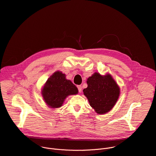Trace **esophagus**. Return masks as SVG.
<instances>
[{"label": "esophagus", "mask_w": 156, "mask_h": 156, "mask_svg": "<svg viewBox=\"0 0 156 156\" xmlns=\"http://www.w3.org/2000/svg\"><path fill=\"white\" fill-rule=\"evenodd\" d=\"M77 88H78L79 92H82V86H77Z\"/></svg>", "instance_id": "1"}]
</instances>
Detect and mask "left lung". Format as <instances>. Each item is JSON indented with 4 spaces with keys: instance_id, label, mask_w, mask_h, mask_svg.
I'll use <instances>...</instances> for the list:
<instances>
[{
    "instance_id": "obj_1",
    "label": "left lung",
    "mask_w": 156,
    "mask_h": 156,
    "mask_svg": "<svg viewBox=\"0 0 156 156\" xmlns=\"http://www.w3.org/2000/svg\"><path fill=\"white\" fill-rule=\"evenodd\" d=\"M87 87L83 90L90 105L99 114L109 112L117 102L120 88L109 74L95 73L87 80Z\"/></svg>"
}]
</instances>
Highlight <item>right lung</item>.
Masks as SVG:
<instances>
[{
  "label": "right lung",
  "instance_id": "obj_1",
  "mask_svg": "<svg viewBox=\"0 0 156 156\" xmlns=\"http://www.w3.org/2000/svg\"><path fill=\"white\" fill-rule=\"evenodd\" d=\"M66 77V74L61 71L55 72L47 79L42 89L43 99L51 108L61 107L67 96L78 93L77 87Z\"/></svg>",
  "mask_w": 156,
  "mask_h": 156
}]
</instances>
